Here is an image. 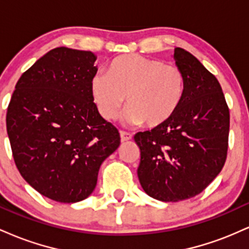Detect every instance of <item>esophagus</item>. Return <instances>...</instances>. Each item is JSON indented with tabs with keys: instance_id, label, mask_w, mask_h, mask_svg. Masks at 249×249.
Masks as SVG:
<instances>
[{
	"instance_id": "esophagus-1",
	"label": "esophagus",
	"mask_w": 249,
	"mask_h": 249,
	"mask_svg": "<svg viewBox=\"0 0 249 249\" xmlns=\"http://www.w3.org/2000/svg\"><path fill=\"white\" fill-rule=\"evenodd\" d=\"M121 139H122V142L131 141V139H132V134L128 133V132H125V131H121Z\"/></svg>"
}]
</instances>
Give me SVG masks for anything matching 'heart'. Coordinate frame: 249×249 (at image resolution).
<instances>
[{
	"label": "heart",
	"instance_id": "heart-1",
	"mask_svg": "<svg viewBox=\"0 0 249 249\" xmlns=\"http://www.w3.org/2000/svg\"><path fill=\"white\" fill-rule=\"evenodd\" d=\"M91 95L107 121L117 118L126 97L124 121L157 127L178 110L185 93V77L177 65L141 55L117 57L107 75L97 73L90 83Z\"/></svg>",
	"mask_w": 249,
	"mask_h": 249
}]
</instances>
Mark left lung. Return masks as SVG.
Returning <instances> with one entry per match:
<instances>
[{
  "label": "left lung",
  "instance_id": "1",
  "mask_svg": "<svg viewBox=\"0 0 249 249\" xmlns=\"http://www.w3.org/2000/svg\"><path fill=\"white\" fill-rule=\"evenodd\" d=\"M173 58L185 77L178 110L160 126L134 136L139 182L165 202L196 196L213 181L225 165L230 132V110L215 76L181 48Z\"/></svg>",
  "mask_w": 249,
  "mask_h": 249
}]
</instances>
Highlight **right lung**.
<instances>
[{
	"label": "right lung",
	"instance_id": "add662e5",
	"mask_svg": "<svg viewBox=\"0 0 249 249\" xmlns=\"http://www.w3.org/2000/svg\"><path fill=\"white\" fill-rule=\"evenodd\" d=\"M96 59L91 51L50 50L21 76L8 107L7 132L19 173L57 202L87 199L102 162L121 144L91 95Z\"/></svg>",
	"mask_w": 249,
	"mask_h": 249
}]
</instances>
